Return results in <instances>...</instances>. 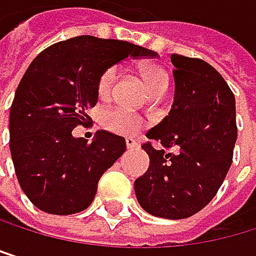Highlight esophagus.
<instances>
[{"instance_id": "1", "label": "esophagus", "mask_w": 256, "mask_h": 256, "mask_svg": "<svg viewBox=\"0 0 256 256\" xmlns=\"http://www.w3.org/2000/svg\"><path fill=\"white\" fill-rule=\"evenodd\" d=\"M126 146H127V149H136L138 142L134 138H126Z\"/></svg>"}]
</instances>
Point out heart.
<instances>
[{"instance_id": "1", "label": "heart", "mask_w": 256, "mask_h": 256, "mask_svg": "<svg viewBox=\"0 0 256 256\" xmlns=\"http://www.w3.org/2000/svg\"><path fill=\"white\" fill-rule=\"evenodd\" d=\"M141 76L144 80L146 89L150 96H162L169 90L170 80L164 67L158 64H146L141 68ZM115 80H116V67L107 68L101 75L100 82H98V92L101 96H107L112 92ZM101 122L107 130L118 134V135H126V136L135 135L141 129V120L136 115L130 114L129 110L121 109V107L106 110Z\"/></svg>"}]
</instances>
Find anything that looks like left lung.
<instances>
[{
  "instance_id": "left-lung-1",
  "label": "left lung",
  "mask_w": 256,
  "mask_h": 256,
  "mask_svg": "<svg viewBox=\"0 0 256 256\" xmlns=\"http://www.w3.org/2000/svg\"><path fill=\"white\" fill-rule=\"evenodd\" d=\"M172 109L146 136L150 158L135 181L141 208L167 220L189 218L208 206L228 175L236 141L235 96L216 68L198 58L174 54ZM174 148V152H166Z\"/></svg>"
}]
</instances>
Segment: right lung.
<instances>
[{"label": "right lung", "instance_id": "obj_1", "mask_svg": "<svg viewBox=\"0 0 256 256\" xmlns=\"http://www.w3.org/2000/svg\"><path fill=\"white\" fill-rule=\"evenodd\" d=\"M156 52L127 41L81 35L42 50L26 70L8 118L10 154L22 192L52 215H72L92 204L102 174L126 152V140L98 130L92 142L75 138L98 102L101 75L126 58Z\"/></svg>", "mask_w": 256, "mask_h": 256}]
</instances>
